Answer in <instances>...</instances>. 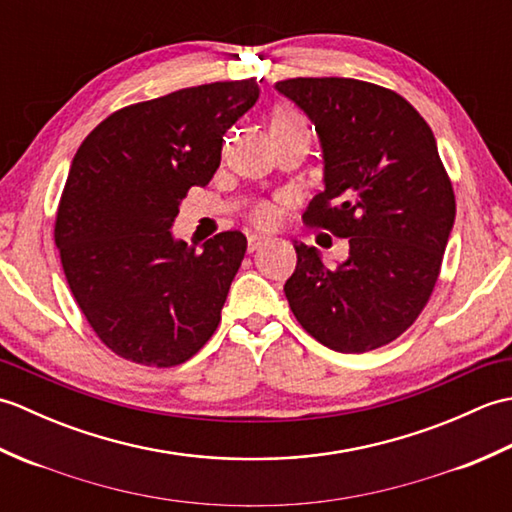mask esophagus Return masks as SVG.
<instances>
[{"label": "esophagus", "instance_id": "1", "mask_svg": "<svg viewBox=\"0 0 512 512\" xmlns=\"http://www.w3.org/2000/svg\"><path fill=\"white\" fill-rule=\"evenodd\" d=\"M246 242H248V253H253V250H259V248L268 244V237L257 235V233H250L246 237Z\"/></svg>", "mask_w": 512, "mask_h": 512}]
</instances>
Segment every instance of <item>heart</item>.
I'll use <instances>...</instances> for the list:
<instances>
[{"label":"heart","mask_w":512,"mask_h":512,"mask_svg":"<svg viewBox=\"0 0 512 512\" xmlns=\"http://www.w3.org/2000/svg\"><path fill=\"white\" fill-rule=\"evenodd\" d=\"M295 121H301V116L288 105H279L273 112V125H286ZM275 217H277V211L270 202H257L253 209H250V222L257 226H270L275 222Z\"/></svg>","instance_id":"obj_1"}]
</instances>
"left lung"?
Instances as JSON below:
<instances>
[{
    "instance_id": "obj_1",
    "label": "left lung",
    "mask_w": 512,
    "mask_h": 512,
    "mask_svg": "<svg viewBox=\"0 0 512 512\" xmlns=\"http://www.w3.org/2000/svg\"><path fill=\"white\" fill-rule=\"evenodd\" d=\"M277 90L317 127L325 189L301 220L350 239L343 264L295 244L284 292L301 328L334 352L361 354L409 330L431 299L455 220V195L431 127L383 85L321 76Z\"/></svg>"
}]
</instances>
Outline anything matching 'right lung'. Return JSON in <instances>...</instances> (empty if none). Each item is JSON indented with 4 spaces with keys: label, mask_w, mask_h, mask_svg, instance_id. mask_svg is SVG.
<instances>
[{
    "label": "right lung",
    "mask_w": 512,
    "mask_h": 512,
    "mask_svg": "<svg viewBox=\"0 0 512 512\" xmlns=\"http://www.w3.org/2000/svg\"><path fill=\"white\" fill-rule=\"evenodd\" d=\"M262 81L204 83L121 107L76 151L54 244L76 306L125 361L176 367L220 325L246 237L224 231L195 250L169 228L189 189L220 167L222 136Z\"/></svg>",
    "instance_id": "right-lung-1"
}]
</instances>
